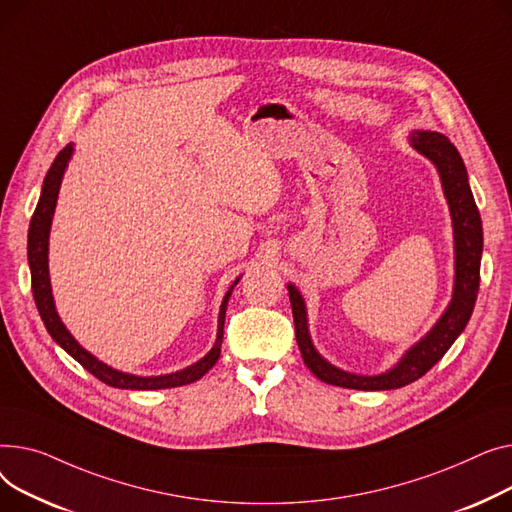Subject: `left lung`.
Here are the masks:
<instances>
[{"instance_id": "8db88e82", "label": "left lung", "mask_w": 512, "mask_h": 512, "mask_svg": "<svg viewBox=\"0 0 512 512\" xmlns=\"http://www.w3.org/2000/svg\"><path fill=\"white\" fill-rule=\"evenodd\" d=\"M409 142L417 153H422L426 159H430L438 169L442 190L450 208V219H453L455 233L453 299H450L446 312L432 326L430 333L422 341H417L413 347H409L405 355L399 359L397 366L376 376H362L335 368L316 351L310 339L304 297L289 283L287 291L293 310L295 339L299 351H302L304 364L310 368V372L326 384L355 390H393L411 384L417 378H422L438 359H442L450 345H453L457 337L463 333L473 314V306L479 291V262H482L484 233L482 219H479V210L469 188L465 163L455 144L440 132L417 130L409 136Z\"/></svg>"}]
</instances>
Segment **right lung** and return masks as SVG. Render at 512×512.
<instances>
[{
	"mask_svg": "<svg viewBox=\"0 0 512 512\" xmlns=\"http://www.w3.org/2000/svg\"><path fill=\"white\" fill-rule=\"evenodd\" d=\"M74 153V144L70 142L64 150H59V155L55 157V161L51 163L45 182H43V190H41V198L37 202L35 215L30 219V229H28V266H30V283H33V297L37 310L41 314V320L47 328V333L53 337V341L62 347L64 351H68L76 362L93 374L95 378H99L101 382L113 386V388H128V390H159V388H175V386H184V384H192L196 380H200L210 368L217 364V359L221 355V343H223V324H225V310H227V302L231 297L233 287L237 285L239 277L235 279V283L229 287V291L223 297L221 304V312H219V326H217V341L202 359H198L196 364L173 372V374H163V376H134V374H126L113 370L111 366L99 362V359L88 353L82 345H78V341L70 335V330L66 328V324L62 322V318L57 316L55 310V302H53V293H51V281H49V229H51V221H53V213H55V204H57V194H59V186H62V177L64 171L72 159Z\"/></svg>",
	"mask_w": 512,
	"mask_h": 512,
	"instance_id": "add662e5",
	"label": "right lung"
}]
</instances>
